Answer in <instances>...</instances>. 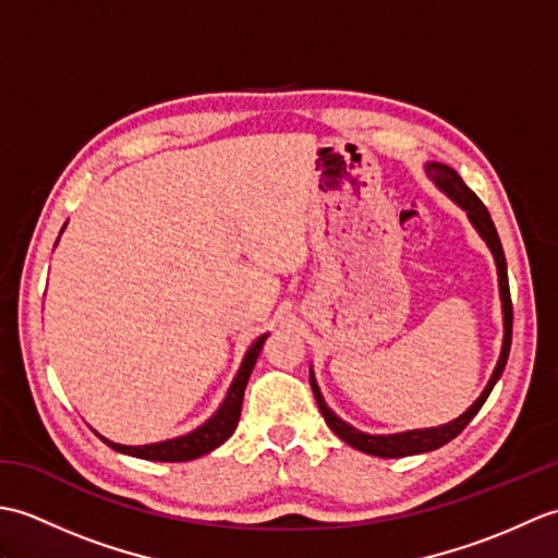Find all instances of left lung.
Masks as SVG:
<instances>
[{
  "instance_id": "obj_1",
  "label": "left lung",
  "mask_w": 558,
  "mask_h": 558,
  "mask_svg": "<svg viewBox=\"0 0 558 558\" xmlns=\"http://www.w3.org/2000/svg\"><path fill=\"white\" fill-rule=\"evenodd\" d=\"M426 174L432 177V180L436 182L438 189H441V192H446L462 210L468 213L470 222L475 225V230L480 232L482 240L487 242V246L492 248L494 260H496V270H499V290H501V304H504V345H501V357H499V362H496V369H494V374L489 378L487 388L482 390V396L475 402H472V405L465 412H462L458 420L448 422V424H441V426H432V429H412V432L388 434V436L364 434L360 429H354V426H350L348 422H342L340 417H336V414L330 412V408L326 405L322 390H318V386L314 381V374L310 372L314 398L318 402V410H322L326 424L336 432V436L342 438V441L350 444L352 448L362 450V453H369V456H376V458L417 456V453H426V450L441 448L444 444L450 441V438H456L470 424V420L480 412V408L484 405V400L489 398L494 384L499 381L501 374H504V366L508 362V352H511L513 302H511V290H508V270H506L504 246H501V240H499V232H496V228H494V220L489 216V210L477 198V194L472 192V189L460 180V174L453 168H448V165L429 162V165H426Z\"/></svg>"
}]
</instances>
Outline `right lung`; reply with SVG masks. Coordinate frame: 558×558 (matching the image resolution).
<instances>
[{
    "mask_svg": "<svg viewBox=\"0 0 558 558\" xmlns=\"http://www.w3.org/2000/svg\"><path fill=\"white\" fill-rule=\"evenodd\" d=\"M268 333L260 336L252 348L246 350L244 354V362L240 366V372H236L234 381L228 390V396H225L222 405L218 408V412L213 414L208 422H204L198 426V429L189 432L184 436H177V438H168V441H160V444H146V446H122V444H114L108 441V438H100L110 448L120 450V453L126 456H134V458H144V460H160V462H186V460H194L210 453L213 448H218L220 444L228 441L232 436V432L236 429V422H240V414H242V400H244V388L248 376H252L254 364L258 360V352L264 348Z\"/></svg>",
    "mask_w": 558,
    "mask_h": 558,
    "instance_id": "obj_1",
    "label": "right lung"
}]
</instances>
